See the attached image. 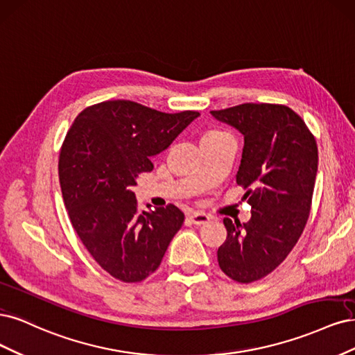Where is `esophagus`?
I'll list each match as a JSON object with an SVG mask.
<instances>
[{"instance_id":"34e87169","label":"esophagus","mask_w":355,"mask_h":355,"mask_svg":"<svg viewBox=\"0 0 355 355\" xmlns=\"http://www.w3.org/2000/svg\"><path fill=\"white\" fill-rule=\"evenodd\" d=\"M190 220L194 225H205L212 220V216L203 214V212H194L190 215Z\"/></svg>"}]
</instances>
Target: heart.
Returning a JSON list of instances; mask_svg holds the SVG:
<instances>
[{
    "instance_id": "obj_1",
    "label": "heart",
    "mask_w": 355,
    "mask_h": 355,
    "mask_svg": "<svg viewBox=\"0 0 355 355\" xmlns=\"http://www.w3.org/2000/svg\"><path fill=\"white\" fill-rule=\"evenodd\" d=\"M223 139H232L230 135H228L225 131L218 130V128H209L207 131H203L200 135V146L202 144H208V143H214V141H218Z\"/></svg>"
}]
</instances>
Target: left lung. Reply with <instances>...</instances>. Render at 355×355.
Returning a JSON list of instances; mask_svg holds the SVG:
<instances>
[{"label": "left lung", "mask_w": 355, "mask_h": 355, "mask_svg": "<svg viewBox=\"0 0 355 355\" xmlns=\"http://www.w3.org/2000/svg\"><path fill=\"white\" fill-rule=\"evenodd\" d=\"M211 113L245 137L236 181L252 208L248 223L224 218L227 239L216 252L218 264L234 282L252 283L276 270L304 232L317 143L298 113L283 105L245 103Z\"/></svg>", "instance_id": "1"}]
</instances>
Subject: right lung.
I'll list each match as a JSON object with an SVG mask.
<instances>
[{
	"mask_svg": "<svg viewBox=\"0 0 355 355\" xmlns=\"http://www.w3.org/2000/svg\"><path fill=\"white\" fill-rule=\"evenodd\" d=\"M198 116L110 100L84 109L67 131L59 157L64 207L81 242L112 277L137 283L150 276L184 223L174 205L139 212L132 187L153 169L152 156Z\"/></svg>",
	"mask_w": 355,
	"mask_h": 355,
	"instance_id": "add662e5",
	"label": "right lung"
}]
</instances>
